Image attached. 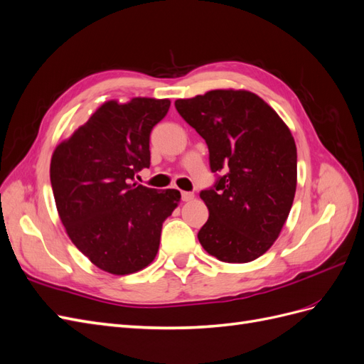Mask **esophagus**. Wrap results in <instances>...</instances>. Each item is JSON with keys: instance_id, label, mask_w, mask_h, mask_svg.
Wrapping results in <instances>:
<instances>
[{"instance_id": "esophagus-1", "label": "esophagus", "mask_w": 364, "mask_h": 364, "mask_svg": "<svg viewBox=\"0 0 364 364\" xmlns=\"http://www.w3.org/2000/svg\"><path fill=\"white\" fill-rule=\"evenodd\" d=\"M194 199V194L188 193V191H182V200L183 202H190Z\"/></svg>"}]
</instances>
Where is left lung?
<instances>
[{"label": "left lung", "instance_id": "obj_1", "mask_svg": "<svg viewBox=\"0 0 364 364\" xmlns=\"http://www.w3.org/2000/svg\"><path fill=\"white\" fill-rule=\"evenodd\" d=\"M209 150L213 173L223 171L200 199L209 211L197 234L225 262H250L281 234L293 205L297 153L290 129L257 94L214 90L174 102Z\"/></svg>", "mask_w": 364, "mask_h": 364}]
</instances>
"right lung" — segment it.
Returning a JSON list of instances; mask_svg holds the SVG:
<instances>
[{"label":"right lung","instance_id":"obj_1","mask_svg":"<svg viewBox=\"0 0 364 364\" xmlns=\"http://www.w3.org/2000/svg\"><path fill=\"white\" fill-rule=\"evenodd\" d=\"M168 98L103 103L54 149L50 179L74 246L107 273L130 274L155 259L162 223L181 200L134 182L150 167V132L167 115Z\"/></svg>","mask_w":364,"mask_h":364}]
</instances>
